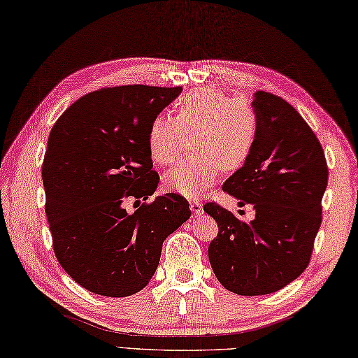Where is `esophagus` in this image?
<instances>
[{
	"mask_svg": "<svg viewBox=\"0 0 358 358\" xmlns=\"http://www.w3.org/2000/svg\"><path fill=\"white\" fill-rule=\"evenodd\" d=\"M189 209H191V213H193L194 217H200V215L203 214L202 203L197 202V200H194V199L189 200Z\"/></svg>",
	"mask_w": 358,
	"mask_h": 358,
	"instance_id": "1",
	"label": "esophagus"
}]
</instances>
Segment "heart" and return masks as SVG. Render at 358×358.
Listing matches in <instances>:
<instances>
[{
	"label": "heart",
	"instance_id": "obj_1",
	"mask_svg": "<svg viewBox=\"0 0 358 358\" xmlns=\"http://www.w3.org/2000/svg\"><path fill=\"white\" fill-rule=\"evenodd\" d=\"M193 139L197 155L165 173L164 185L171 191L199 197L211 188L222 170L238 171L254 152L258 121L250 106L217 90H197L176 106V120L158 115L152 120L147 144L153 161L169 165L176 162L187 143Z\"/></svg>",
	"mask_w": 358,
	"mask_h": 358
}]
</instances>
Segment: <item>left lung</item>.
<instances>
[{"label": "left lung", "mask_w": 358, "mask_h": 358, "mask_svg": "<svg viewBox=\"0 0 358 358\" xmlns=\"http://www.w3.org/2000/svg\"><path fill=\"white\" fill-rule=\"evenodd\" d=\"M252 108L258 134L249 161L223 191L252 205L255 219L243 222L214 202L205 213L219 224L208 258L220 284L241 296L281 290L307 268L322 223L328 184L325 153L290 103L257 91Z\"/></svg>", "instance_id": "left-lung-1"}]
</instances>
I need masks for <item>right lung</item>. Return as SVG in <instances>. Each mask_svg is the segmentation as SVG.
<instances>
[{"instance_id": "obj_1", "label": "right lung", "mask_w": 358, "mask_h": 358, "mask_svg": "<svg viewBox=\"0 0 358 358\" xmlns=\"http://www.w3.org/2000/svg\"><path fill=\"white\" fill-rule=\"evenodd\" d=\"M180 86L103 88L73 103L53 126L42 164L45 214L56 258L83 289L124 298L149 284L162 243L185 223V197L158 196L147 134Z\"/></svg>"}]
</instances>
